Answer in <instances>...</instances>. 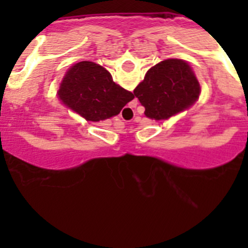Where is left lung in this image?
I'll return each mask as SVG.
<instances>
[{
  "instance_id": "1",
  "label": "left lung",
  "mask_w": 248,
  "mask_h": 248,
  "mask_svg": "<svg viewBox=\"0 0 248 248\" xmlns=\"http://www.w3.org/2000/svg\"><path fill=\"white\" fill-rule=\"evenodd\" d=\"M199 84L191 67L181 59H166L150 68L134 95L150 119H168L189 108L199 98Z\"/></svg>"
}]
</instances>
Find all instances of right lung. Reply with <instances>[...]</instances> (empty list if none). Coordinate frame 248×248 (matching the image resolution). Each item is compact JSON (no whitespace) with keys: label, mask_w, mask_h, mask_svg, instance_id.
I'll return each instance as SVG.
<instances>
[{"label":"right lung","mask_w":248,"mask_h":248,"mask_svg":"<svg viewBox=\"0 0 248 248\" xmlns=\"http://www.w3.org/2000/svg\"><path fill=\"white\" fill-rule=\"evenodd\" d=\"M59 98L91 122L117 115L134 94L115 84L107 69L93 62L77 63L67 72L58 91Z\"/></svg>","instance_id":"add662e5"}]
</instances>
